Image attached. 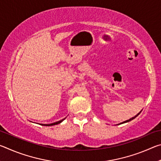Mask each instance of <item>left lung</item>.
<instances>
[{
	"mask_svg": "<svg viewBox=\"0 0 161 161\" xmlns=\"http://www.w3.org/2000/svg\"><path fill=\"white\" fill-rule=\"evenodd\" d=\"M141 111H140V113H138V114H137V115H136V116H135L134 117H133V118H131V119H129V120H127V121H124V122H122V123H121V124H124V123H126V122H129V121H131V120H133V119H135L136 116H138V115H139V114H141Z\"/></svg>",
	"mask_w": 161,
	"mask_h": 161,
	"instance_id": "left-lung-1",
	"label": "left lung"
}]
</instances>
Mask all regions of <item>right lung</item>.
Here are the masks:
<instances>
[{
    "instance_id": "right-lung-1",
    "label": "right lung",
    "mask_w": 161,
    "mask_h": 161,
    "mask_svg": "<svg viewBox=\"0 0 161 161\" xmlns=\"http://www.w3.org/2000/svg\"><path fill=\"white\" fill-rule=\"evenodd\" d=\"M65 119H62V120H60V121H57V122H54V123H53V124H40V125H42V126H53V125H57V124H60L61 122L63 121V120H64Z\"/></svg>"
}]
</instances>
